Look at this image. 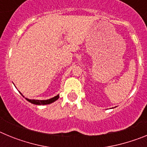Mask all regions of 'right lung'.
I'll return each instance as SVG.
<instances>
[{
  "mask_svg": "<svg viewBox=\"0 0 147 147\" xmlns=\"http://www.w3.org/2000/svg\"><path fill=\"white\" fill-rule=\"evenodd\" d=\"M21 94V93H20ZM59 96L57 95V96H56L53 97L51 98H49V99L47 100H34V99H28V98H26V100L28 102H31L32 104H34V105H49V104L52 103V102H55L59 98Z\"/></svg>",
  "mask_w": 147,
  "mask_h": 147,
  "instance_id": "1",
  "label": "right lung"
}]
</instances>
